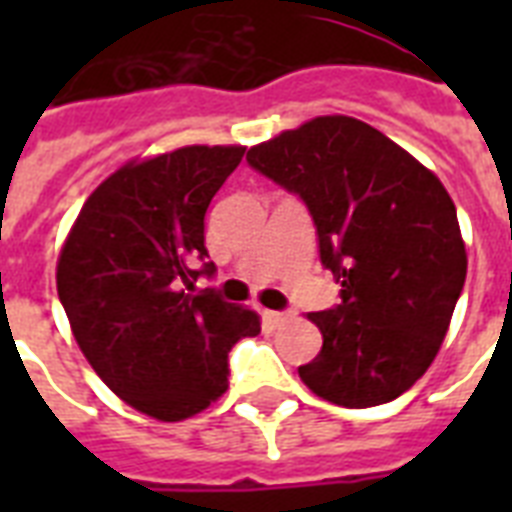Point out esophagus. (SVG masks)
<instances>
[{
  "mask_svg": "<svg viewBox=\"0 0 512 512\" xmlns=\"http://www.w3.org/2000/svg\"><path fill=\"white\" fill-rule=\"evenodd\" d=\"M263 316L268 324H273V327H279V324H284V321L289 319V313L284 311H263Z\"/></svg>",
  "mask_w": 512,
  "mask_h": 512,
  "instance_id": "1",
  "label": "esophagus"
}]
</instances>
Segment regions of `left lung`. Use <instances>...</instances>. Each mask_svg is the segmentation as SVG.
<instances>
[{"label":"left lung","instance_id":"1","mask_svg":"<svg viewBox=\"0 0 512 512\" xmlns=\"http://www.w3.org/2000/svg\"><path fill=\"white\" fill-rule=\"evenodd\" d=\"M247 162L308 207L340 303L308 319L324 345L300 380L366 409L409 390L433 364L460 300L468 255L436 175L380 130L319 116L249 148Z\"/></svg>","mask_w":512,"mask_h":512}]
</instances>
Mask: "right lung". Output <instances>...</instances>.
<instances>
[{
    "label": "right lung",
    "mask_w": 512,
    "mask_h": 512,
    "mask_svg": "<svg viewBox=\"0 0 512 512\" xmlns=\"http://www.w3.org/2000/svg\"><path fill=\"white\" fill-rule=\"evenodd\" d=\"M241 146H185L124 164L84 201L58 257V297L79 348L116 396L177 422L228 390V353L260 316L215 289L204 215Z\"/></svg>",
    "instance_id": "1"
}]
</instances>
